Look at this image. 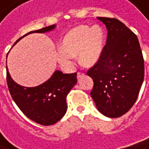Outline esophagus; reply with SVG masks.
<instances>
[{"mask_svg": "<svg viewBox=\"0 0 149 149\" xmlns=\"http://www.w3.org/2000/svg\"><path fill=\"white\" fill-rule=\"evenodd\" d=\"M83 76H84V72H77V78H80V77H82Z\"/></svg>", "mask_w": 149, "mask_h": 149, "instance_id": "esophagus-1", "label": "esophagus"}]
</instances>
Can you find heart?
Here are the masks:
<instances>
[{"mask_svg": "<svg viewBox=\"0 0 149 149\" xmlns=\"http://www.w3.org/2000/svg\"><path fill=\"white\" fill-rule=\"evenodd\" d=\"M105 45V34L98 26L82 25L71 30L64 38L58 60L65 67H71L73 57L78 55L80 65L84 67L95 65L100 59Z\"/></svg>", "mask_w": 149, "mask_h": 149, "instance_id": "1", "label": "heart"}]
</instances>
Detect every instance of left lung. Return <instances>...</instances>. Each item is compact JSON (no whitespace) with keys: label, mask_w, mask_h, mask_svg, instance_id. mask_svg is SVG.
<instances>
[{"label":"left lung","mask_w":149,"mask_h":149,"mask_svg":"<svg viewBox=\"0 0 149 149\" xmlns=\"http://www.w3.org/2000/svg\"><path fill=\"white\" fill-rule=\"evenodd\" d=\"M108 30L98 62L87 75L94 82L91 96L105 116L116 118L135 103L144 79V59L137 36L115 18L97 17Z\"/></svg>","instance_id":"obj_1"}]
</instances>
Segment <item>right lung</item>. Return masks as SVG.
Segmentation results:
<instances>
[{
	"label": "right lung",
	"instance_id": "obj_1",
	"mask_svg": "<svg viewBox=\"0 0 149 149\" xmlns=\"http://www.w3.org/2000/svg\"><path fill=\"white\" fill-rule=\"evenodd\" d=\"M54 28L55 25H52L32 31L24 36L33 33H42ZM24 36L19 38L15 45ZM7 83L13 100L23 114L39 124L49 126L65 116L67 109L66 97L77 84V73L64 74L60 71H55L42 84L36 87H24L12 79L7 68Z\"/></svg>",
	"mask_w": 149,
	"mask_h": 149
}]
</instances>
